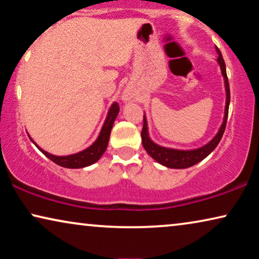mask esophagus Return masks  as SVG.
<instances>
[{
	"instance_id": "34e87169",
	"label": "esophagus",
	"mask_w": 259,
	"mask_h": 259,
	"mask_svg": "<svg viewBox=\"0 0 259 259\" xmlns=\"http://www.w3.org/2000/svg\"><path fill=\"white\" fill-rule=\"evenodd\" d=\"M131 98H132V92L127 91L126 93H125V99H126V100H130Z\"/></svg>"
}]
</instances>
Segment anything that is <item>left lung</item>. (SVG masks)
I'll use <instances>...</instances> for the list:
<instances>
[{
	"label": "left lung",
	"instance_id": "obj_1",
	"mask_svg": "<svg viewBox=\"0 0 259 259\" xmlns=\"http://www.w3.org/2000/svg\"><path fill=\"white\" fill-rule=\"evenodd\" d=\"M215 51L218 53L217 62L221 66L222 75L224 77V84H225V92H226V102H225V112H224V119H223L222 126L219 128L218 133L212 139L210 143L204 145L203 147L196 148V150H176V148H168L160 146V145L155 144L154 141L151 140L150 134H148V126L146 116L144 114V126L143 131H141V140H143V146L148 154L154 159L159 164L166 166L168 168H187L191 166L198 164V162L203 160L211 153L212 151L217 147V145L221 141L223 134H224L226 121H228V113H229V105H230V87H229V80L228 75H226V68L225 62L223 59L222 53L219 51L218 47H215Z\"/></svg>",
	"mask_w": 259,
	"mask_h": 259
}]
</instances>
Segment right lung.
<instances>
[{"mask_svg":"<svg viewBox=\"0 0 259 259\" xmlns=\"http://www.w3.org/2000/svg\"><path fill=\"white\" fill-rule=\"evenodd\" d=\"M119 106L116 102L112 104L111 108L107 113V116H106V120L104 122V126L100 131V134H99L98 139L94 141L93 144L91 145L90 147H87L86 150L77 152V153L74 154H69V155H54L48 153L45 150H42L41 147H38L35 141L31 139L33 143L36 145V147L40 150L42 153H44L46 157L51 159L52 161H54L55 164H58L62 167H67V168H82V167H87V166L93 165L94 162H97L99 159L101 158V155L105 153L106 148H107L108 145V140H109V136H111V131L113 127V123H114L116 115L119 113Z\"/></svg>","mask_w":259,"mask_h":259,"instance_id":"right-lung-1","label":"right lung"}]
</instances>
